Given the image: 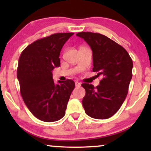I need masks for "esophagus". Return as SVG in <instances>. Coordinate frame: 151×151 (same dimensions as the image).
I'll list each match as a JSON object with an SVG mask.
<instances>
[{
  "label": "esophagus",
  "instance_id": "esophagus-1",
  "mask_svg": "<svg viewBox=\"0 0 151 151\" xmlns=\"http://www.w3.org/2000/svg\"><path fill=\"white\" fill-rule=\"evenodd\" d=\"M75 84H76V86H81V83H80V82H79L76 81L75 82Z\"/></svg>",
  "mask_w": 151,
  "mask_h": 151
}]
</instances>
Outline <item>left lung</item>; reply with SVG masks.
Instances as JSON below:
<instances>
[{"instance_id":"obj_1","label":"left lung","mask_w":151,"mask_h":151,"mask_svg":"<svg viewBox=\"0 0 151 151\" xmlns=\"http://www.w3.org/2000/svg\"><path fill=\"white\" fill-rule=\"evenodd\" d=\"M93 51V71L102 79L96 88L82 84L86 91L82 100L85 113L95 119L113 116L120 108L128 93L133 76V61L127 50L115 41L98 33L79 32Z\"/></svg>"}]
</instances>
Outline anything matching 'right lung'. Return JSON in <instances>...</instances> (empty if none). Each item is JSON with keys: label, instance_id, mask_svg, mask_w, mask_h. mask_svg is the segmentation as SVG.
<instances>
[{"label": "right lung", "instance_id": "obj_1", "mask_svg": "<svg viewBox=\"0 0 151 151\" xmlns=\"http://www.w3.org/2000/svg\"><path fill=\"white\" fill-rule=\"evenodd\" d=\"M73 35L57 33L39 39L20 54L17 69L20 94L30 112L40 120L52 122L65 115L75 82L67 79L55 84L52 71L60 65V53Z\"/></svg>", "mask_w": 151, "mask_h": 151}]
</instances>
